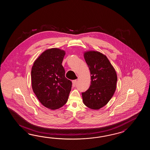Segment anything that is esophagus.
I'll return each instance as SVG.
<instances>
[{"instance_id":"esophagus-1","label":"esophagus","mask_w":150,"mask_h":150,"mask_svg":"<svg viewBox=\"0 0 150 150\" xmlns=\"http://www.w3.org/2000/svg\"><path fill=\"white\" fill-rule=\"evenodd\" d=\"M76 83H77V80H74L72 81V86L74 87V86L76 85Z\"/></svg>"}]
</instances>
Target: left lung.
I'll return each instance as SVG.
<instances>
[{"instance_id": "8db88e82", "label": "left lung", "mask_w": 150, "mask_h": 150, "mask_svg": "<svg viewBox=\"0 0 150 150\" xmlns=\"http://www.w3.org/2000/svg\"><path fill=\"white\" fill-rule=\"evenodd\" d=\"M83 56L90 70L91 81L89 88L82 93L83 102L89 108L97 110L106 105L114 95L117 76L105 54L88 51Z\"/></svg>"}]
</instances>
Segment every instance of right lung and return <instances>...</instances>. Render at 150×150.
Returning a JSON list of instances; mask_svg holds the SVG:
<instances>
[{"mask_svg":"<svg viewBox=\"0 0 150 150\" xmlns=\"http://www.w3.org/2000/svg\"><path fill=\"white\" fill-rule=\"evenodd\" d=\"M65 52L58 48L47 49L35 60L31 71L33 92L42 105L51 110L67 103L72 82L65 76L62 66Z\"/></svg>","mask_w":150,"mask_h":150,"instance_id":"right-lung-1","label":"right lung"}]
</instances>
